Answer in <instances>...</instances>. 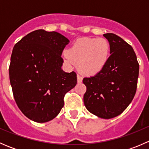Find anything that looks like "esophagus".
Masks as SVG:
<instances>
[{
  "label": "esophagus",
  "instance_id": "1",
  "mask_svg": "<svg viewBox=\"0 0 149 149\" xmlns=\"http://www.w3.org/2000/svg\"><path fill=\"white\" fill-rule=\"evenodd\" d=\"M77 79H78V83H81L82 81H83V77L81 76V74H78L77 75Z\"/></svg>",
  "mask_w": 149,
  "mask_h": 149
}]
</instances>
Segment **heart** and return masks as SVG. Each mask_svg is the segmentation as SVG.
I'll use <instances>...</instances> for the list:
<instances>
[{
  "instance_id": "heart-1",
  "label": "heart",
  "mask_w": 149,
  "mask_h": 149,
  "mask_svg": "<svg viewBox=\"0 0 149 149\" xmlns=\"http://www.w3.org/2000/svg\"><path fill=\"white\" fill-rule=\"evenodd\" d=\"M64 58L69 64L78 63L82 73L93 76L100 73L106 65L109 57L110 46L104 38L83 37L76 40L67 50Z\"/></svg>"
}]
</instances>
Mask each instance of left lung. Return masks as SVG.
<instances>
[{"instance_id": "1", "label": "left lung", "mask_w": 149, "mask_h": 149, "mask_svg": "<svg viewBox=\"0 0 149 149\" xmlns=\"http://www.w3.org/2000/svg\"><path fill=\"white\" fill-rule=\"evenodd\" d=\"M104 37L110 46V56L104 68L95 76L86 77L84 95L86 108L104 119L120 115L136 92L139 64L133 47L112 33Z\"/></svg>"}]
</instances>
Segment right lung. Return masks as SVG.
<instances>
[{
  "instance_id": "right-lung-1",
  "label": "right lung",
  "mask_w": 149,
  "mask_h": 149,
  "mask_svg": "<svg viewBox=\"0 0 149 149\" xmlns=\"http://www.w3.org/2000/svg\"><path fill=\"white\" fill-rule=\"evenodd\" d=\"M69 40L56 31L38 29L15 45L9 65L13 97L22 113L37 123L55 118L64 97L77 84L74 71L61 69V55Z\"/></svg>"
}]
</instances>
